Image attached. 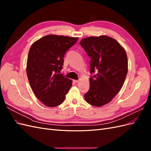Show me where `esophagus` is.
I'll list each match as a JSON object with an SVG mask.
<instances>
[{"instance_id":"esophagus-1","label":"esophagus","mask_w":151,"mask_h":151,"mask_svg":"<svg viewBox=\"0 0 151 151\" xmlns=\"http://www.w3.org/2000/svg\"><path fill=\"white\" fill-rule=\"evenodd\" d=\"M73 81H74V83H78V82H79V80H73Z\"/></svg>"}]
</instances>
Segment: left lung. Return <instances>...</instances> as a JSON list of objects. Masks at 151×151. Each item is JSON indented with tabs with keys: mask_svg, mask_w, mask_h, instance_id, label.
<instances>
[{
	"mask_svg": "<svg viewBox=\"0 0 151 151\" xmlns=\"http://www.w3.org/2000/svg\"><path fill=\"white\" fill-rule=\"evenodd\" d=\"M80 45L91 58L90 88L84 96L86 102L102 106L110 102L119 92L128 72L125 50L116 40L108 36H91Z\"/></svg>",
	"mask_w": 151,
	"mask_h": 151,
	"instance_id": "left-lung-1",
	"label": "left lung"
}]
</instances>
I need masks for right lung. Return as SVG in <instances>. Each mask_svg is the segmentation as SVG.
Segmentation results:
<instances>
[{
    "label": "right lung",
    "instance_id": "right-lung-1",
    "mask_svg": "<svg viewBox=\"0 0 151 151\" xmlns=\"http://www.w3.org/2000/svg\"><path fill=\"white\" fill-rule=\"evenodd\" d=\"M78 38L49 35L36 41L28 53L26 73L35 96L45 106L62 104L72 86V81L58 74L63 57Z\"/></svg>",
    "mask_w": 151,
    "mask_h": 151
}]
</instances>
